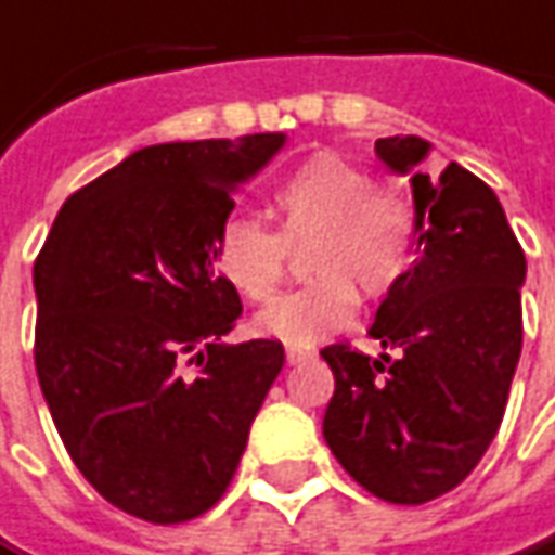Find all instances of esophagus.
I'll return each mask as SVG.
<instances>
[{"label": "esophagus", "mask_w": 555, "mask_h": 555, "mask_svg": "<svg viewBox=\"0 0 555 555\" xmlns=\"http://www.w3.org/2000/svg\"><path fill=\"white\" fill-rule=\"evenodd\" d=\"M312 356V352H309V349H300V346H288V349H285V358H288V364H300V361H304V358H309Z\"/></svg>", "instance_id": "esophagus-1"}]
</instances>
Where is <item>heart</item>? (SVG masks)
Wrapping results in <instances>:
<instances>
[{"instance_id": "b5f03b06", "label": "heart", "mask_w": 555, "mask_h": 555, "mask_svg": "<svg viewBox=\"0 0 555 555\" xmlns=\"http://www.w3.org/2000/svg\"><path fill=\"white\" fill-rule=\"evenodd\" d=\"M279 233L255 218H233L215 246V273L248 300H267L285 273V246L315 236L307 288L276 297L255 315L261 337L312 346L352 325L358 284L386 297L404 282L416 248V221L401 199L376 194V182L340 154H315L273 191Z\"/></svg>"}]
</instances>
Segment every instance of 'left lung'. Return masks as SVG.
I'll list each match as a JSON object with an SVG mask.
<instances>
[{
    "instance_id": "1",
    "label": "left lung",
    "mask_w": 555,
    "mask_h": 555,
    "mask_svg": "<svg viewBox=\"0 0 555 555\" xmlns=\"http://www.w3.org/2000/svg\"><path fill=\"white\" fill-rule=\"evenodd\" d=\"M431 142L376 139L410 176L416 261L383 297L371 334L395 356L327 346L337 388L322 431L349 477L391 504H425L465 480L499 431L522 349L526 255L495 191L450 164L422 172Z\"/></svg>"
}]
</instances>
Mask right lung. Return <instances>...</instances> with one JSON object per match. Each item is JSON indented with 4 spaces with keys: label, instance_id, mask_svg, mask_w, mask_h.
Listing matches in <instances>:
<instances>
[{
    "label": "right lung",
    "instance_id": "right-lung-1",
    "mask_svg": "<svg viewBox=\"0 0 555 555\" xmlns=\"http://www.w3.org/2000/svg\"><path fill=\"white\" fill-rule=\"evenodd\" d=\"M285 142L133 151L63 203L36 258L41 395L75 467L124 514H206L285 364L279 340L224 343L243 304L215 273L233 194Z\"/></svg>",
    "mask_w": 555,
    "mask_h": 555
}]
</instances>
